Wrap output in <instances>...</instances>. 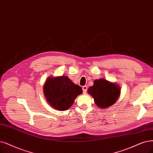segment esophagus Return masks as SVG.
Returning <instances> with one entry per match:
<instances>
[{"label":"esophagus","instance_id":"obj_1","mask_svg":"<svg viewBox=\"0 0 153 153\" xmlns=\"http://www.w3.org/2000/svg\"><path fill=\"white\" fill-rule=\"evenodd\" d=\"M87 90H88V87L86 86H82V91H83V93L85 94L87 92Z\"/></svg>","mask_w":153,"mask_h":153}]
</instances>
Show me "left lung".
<instances>
[{
    "label": "left lung",
    "instance_id": "obj_1",
    "mask_svg": "<svg viewBox=\"0 0 153 153\" xmlns=\"http://www.w3.org/2000/svg\"><path fill=\"white\" fill-rule=\"evenodd\" d=\"M94 98V103L101 108H105L114 105L120 94V89L117 84L105 79L94 80L93 86L88 91Z\"/></svg>",
    "mask_w": 153,
    "mask_h": 153
}]
</instances>
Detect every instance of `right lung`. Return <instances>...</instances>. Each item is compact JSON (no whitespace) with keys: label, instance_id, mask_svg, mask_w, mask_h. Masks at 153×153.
Masks as SVG:
<instances>
[{"label":"right lung","instance_id":"add662e5","mask_svg":"<svg viewBox=\"0 0 153 153\" xmlns=\"http://www.w3.org/2000/svg\"><path fill=\"white\" fill-rule=\"evenodd\" d=\"M43 93L48 103L57 110L69 109L78 95L82 94V88L62 76L48 77L43 86Z\"/></svg>","mask_w":153,"mask_h":153}]
</instances>
